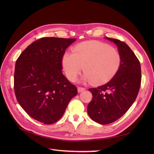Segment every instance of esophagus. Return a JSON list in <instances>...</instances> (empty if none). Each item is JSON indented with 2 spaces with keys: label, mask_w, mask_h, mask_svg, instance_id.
<instances>
[{
  "label": "esophagus",
  "mask_w": 154,
  "mask_h": 154,
  "mask_svg": "<svg viewBox=\"0 0 154 154\" xmlns=\"http://www.w3.org/2000/svg\"><path fill=\"white\" fill-rule=\"evenodd\" d=\"M85 88H83V87H79L77 88V91H78V93H81V92H83V91H85Z\"/></svg>",
  "instance_id": "34e87169"
}]
</instances>
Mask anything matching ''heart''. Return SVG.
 Instances as JSON below:
<instances>
[{"label":"heart","instance_id":"heart-1","mask_svg":"<svg viewBox=\"0 0 154 154\" xmlns=\"http://www.w3.org/2000/svg\"><path fill=\"white\" fill-rule=\"evenodd\" d=\"M119 51L98 41H87L75 46L72 54L65 53L62 65L69 80L74 81L82 71V81L102 85L115 76L121 66Z\"/></svg>","mask_w":154,"mask_h":154}]
</instances>
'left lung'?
Masks as SVG:
<instances>
[{
	"instance_id": "left-lung-1",
	"label": "left lung",
	"mask_w": 154,
	"mask_h": 154,
	"mask_svg": "<svg viewBox=\"0 0 154 154\" xmlns=\"http://www.w3.org/2000/svg\"><path fill=\"white\" fill-rule=\"evenodd\" d=\"M118 47L122 62L119 71L109 82L89 89L93 99L87 112L94 122L110 124L122 117L134 103L141 85V66L134 53L124 42L106 38Z\"/></svg>"
}]
</instances>
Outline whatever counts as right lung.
<instances>
[{
    "label": "right lung",
    "instance_id": "obj_1",
    "mask_svg": "<svg viewBox=\"0 0 154 154\" xmlns=\"http://www.w3.org/2000/svg\"><path fill=\"white\" fill-rule=\"evenodd\" d=\"M75 38H42L16 61L15 95L28 115L45 124L61 119L77 89L62 73V58Z\"/></svg>",
    "mask_w": 154,
    "mask_h": 154
}]
</instances>
